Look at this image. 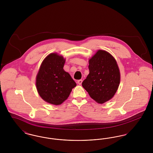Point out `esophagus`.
Returning a JSON list of instances; mask_svg holds the SVG:
<instances>
[{
  "mask_svg": "<svg viewBox=\"0 0 153 153\" xmlns=\"http://www.w3.org/2000/svg\"><path fill=\"white\" fill-rule=\"evenodd\" d=\"M82 82V80H79L77 81V83H78L79 85H81Z\"/></svg>",
  "mask_w": 153,
  "mask_h": 153,
  "instance_id": "1",
  "label": "esophagus"
}]
</instances>
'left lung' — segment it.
<instances>
[{
	"instance_id": "obj_1",
	"label": "left lung",
	"mask_w": 153,
	"mask_h": 153,
	"mask_svg": "<svg viewBox=\"0 0 153 153\" xmlns=\"http://www.w3.org/2000/svg\"><path fill=\"white\" fill-rule=\"evenodd\" d=\"M89 73L82 86L98 103L108 101L119 87L120 74L117 61L108 52L99 50L89 60Z\"/></svg>"
}]
</instances>
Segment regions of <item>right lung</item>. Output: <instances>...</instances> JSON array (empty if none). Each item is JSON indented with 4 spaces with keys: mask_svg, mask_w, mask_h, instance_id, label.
Listing matches in <instances>:
<instances>
[{
    "mask_svg": "<svg viewBox=\"0 0 153 153\" xmlns=\"http://www.w3.org/2000/svg\"><path fill=\"white\" fill-rule=\"evenodd\" d=\"M65 59L51 53L42 61L36 75L38 92L45 102L54 105L62 104L69 97L76 83L63 68Z\"/></svg>",
    "mask_w": 153,
    "mask_h": 153,
    "instance_id": "1",
    "label": "right lung"
}]
</instances>
